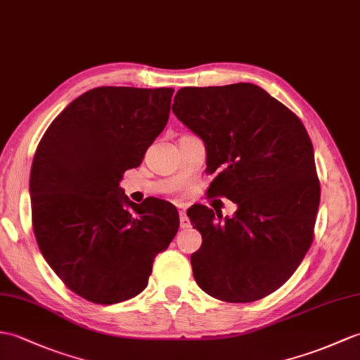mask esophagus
<instances>
[{
  "mask_svg": "<svg viewBox=\"0 0 360 360\" xmlns=\"http://www.w3.org/2000/svg\"><path fill=\"white\" fill-rule=\"evenodd\" d=\"M179 225H181V229H188L190 227V221L187 218L186 212H179Z\"/></svg>",
  "mask_w": 360,
  "mask_h": 360,
  "instance_id": "esophagus-1",
  "label": "esophagus"
}]
</instances>
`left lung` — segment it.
Masks as SVG:
<instances>
[{
  "instance_id": "8db88e82",
  "label": "left lung",
  "mask_w": 360,
  "mask_h": 360,
  "mask_svg": "<svg viewBox=\"0 0 360 360\" xmlns=\"http://www.w3.org/2000/svg\"><path fill=\"white\" fill-rule=\"evenodd\" d=\"M172 110L205 142L207 172L216 174L208 196L238 204L231 218L205 205L187 212L202 235L190 257L195 281L224 302L271 295L296 271L314 238L321 184L302 121L248 82L184 87Z\"/></svg>"
}]
</instances>
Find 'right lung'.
Masks as SVG:
<instances>
[{
	"instance_id": "right-lung-1",
	"label": "right lung",
	"mask_w": 360,
	"mask_h": 360,
	"mask_svg": "<svg viewBox=\"0 0 360 360\" xmlns=\"http://www.w3.org/2000/svg\"><path fill=\"white\" fill-rule=\"evenodd\" d=\"M174 89L96 87L49 125L30 170L32 225L38 247L64 285L99 305L135 297L155 257L179 229L162 199L135 204L121 193L164 130Z\"/></svg>"
}]
</instances>
